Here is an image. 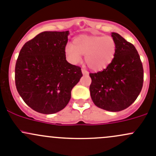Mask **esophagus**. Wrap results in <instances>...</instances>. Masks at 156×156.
<instances>
[{"label":"esophagus","instance_id":"34e87169","mask_svg":"<svg viewBox=\"0 0 156 156\" xmlns=\"http://www.w3.org/2000/svg\"><path fill=\"white\" fill-rule=\"evenodd\" d=\"M81 72H82L83 75H89V72H88L87 70H85V69H81Z\"/></svg>","mask_w":156,"mask_h":156}]
</instances>
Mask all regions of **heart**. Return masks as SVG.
I'll return each instance as SVG.
<instances>
[{
  "label": "heart",
  "mask_w": 156,
  "mask_h": 156,
  "mask_svg": "<svg viewBox=\"0 0 156 156\" xmlns=\"http://www.w3.org/2000/svg\"><path fill=\"white\" fill-rule=\"evenodd\" d=\"M67 57L72 63H78L84 56L85 63L94 72L103 70L112 62L116 44L111 36L81 34L74 38L72 45L65 48Z\"/></svg>",
  "instance_id": "1"
}]
</instances>
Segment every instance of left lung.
I'll return each instance as SVG.
<instances>
[{"label": "left lung", "instance_id": "obj_1", "mask_svg": "<svg viewBox=\"0 0 156 156\" xmlns=\"http://www.w3.org/2000/svg\"><path fill=\"white\" fill-rule=\"evenodd\" d=\"M112 62L97 73H90V92L97 107L110 112L125 109L136 100L143 87L144 69L135 47L115 32Z\"/></svg>", "mask_w": 156, "mask_h": 156}]
</instances>
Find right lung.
<instances>
[{
    "label": "right lung",
    "mask_w": 156,
    "mask_h": 156,
    "mask_svg": "<svg viewBox=\"0 0 156 156\" xmlns=\"http://www.w3.org/2000/svg\"><path fill=\"white\" fill-rule=\"evenodd\" d=\"M69 31H44L26 42L15 67L17 91L37 112L53 114L63 109L82 72L67 62L65 48Z\"/></svg>",
    "instance_id": "obj_1"
}]
</instances>
